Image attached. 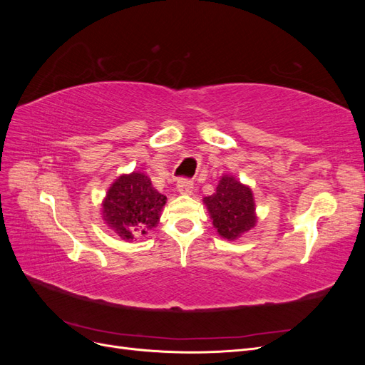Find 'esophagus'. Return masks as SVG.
Here are the masks:
<instances>
[{"label": "esophagus", "instance_id": "esophagus-1", "mask_svg": "<svg viewBox=\"0 0 365 365\" xmlns=\"http://www.w3.org/2000/svg\"><path fill=\"white\" fill-rule=\"evenodd\" d=\"M176 190L181 195H190L193 192V182L189 180H180L176 182Z\"/></svg>", "mask_w": 365, "mask_h": 365}]
</instances>
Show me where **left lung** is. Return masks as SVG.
Instances as JSON below:
<instances>
[{"mask_svg":"<svg viewBox=\"0 0 365 365\" xmlns=\"http://www.w3.org/2000/svg\"><path fill=\"white\" fill-rule=\"evenodd\" d=\"M216 233L227 240H236L257 224L256 201L251 187L235 175L224 173L216 192L202 200Z\"/></svg>","mask_w":365,"mask_h":365,"instance_id":"1","label":"left lung"}]
</instances>
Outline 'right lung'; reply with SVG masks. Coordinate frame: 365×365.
<instances>
[{"mask_svg": "<svg viewBox=\"0 0 365 365\" xmlns=\"http://www.w3.org/2000/svg\"><path fill=\"white\" fill-rule=\"evenodd\" d=\"M165 201L168 197L152 185L146 173H123L109 185L103 197L102 219L114 235L130 242L158 225Z\"/></svg>", "mask_w": 365, "mask_h": 365, "instance_id": "obj_1", "label": "right lung"}]
</instances>
